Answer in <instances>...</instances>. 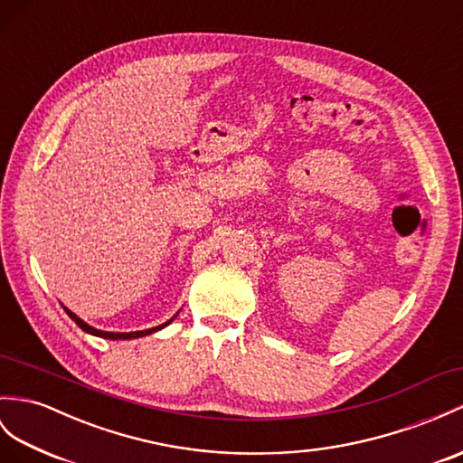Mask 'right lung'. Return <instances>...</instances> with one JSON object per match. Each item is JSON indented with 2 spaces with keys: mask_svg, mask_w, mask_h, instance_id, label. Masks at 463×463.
<instances>
[{
  "mask_svg": "<svg viewBox=\"0 0 463 463\" xmlns=\"http://www.w3.org/2000/svg\"><path fill=\"white\" fill-rule=\"evenodd\" d=\"M64 311H67L69 314V317L74 321V324H77L82 331H86V333H90V335H96V337H104V339H136V337H144V335H149V333H154V331H159L161 327H165V326H169L171 324V319L169 321H165L164 326H157V327H152V329H144V331H130V333H110V331H100V329H94V327H90L89 324H84V321L80 319V317H77L72 314L71 309H67L64 307Z\"/></svg>",
  "mask_w": 463,
  "mask_h": 463,
  "instance_id": "right-lung-1",
  "label": "right lung"
}]
</instances>
